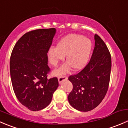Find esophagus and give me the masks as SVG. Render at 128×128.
Wrapping results in <instances>:
<instances>
[{"label": "esophagus", "instance_id": "esophagus-1", "mask_svg": "<svg viewBox=\"0 0 128 128\" xmlns=\"http://www.w3.org/2000/svg\"><path fill=\"white\" fill-rule=\"evenodd\" d=\"M67 79H68V78L66 76H59L58 78V81H59V83H60L64 81V80H67Z\"/></svg>", "mask_w": 128, "mask_h": 128}]
</instances>
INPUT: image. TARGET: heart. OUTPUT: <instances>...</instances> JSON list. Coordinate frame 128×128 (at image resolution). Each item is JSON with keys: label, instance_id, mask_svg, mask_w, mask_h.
Returning a JSON list of instances; mask_svg holds the SVG:
<instances>
[{"label": "heart", "instance_id": "1", "mask_svg": "<svg viewBox=\"0 0 128 128\" xmlns=\"http://www.w3.org/2000/svg\"><path fill=\"white\" fill-rule=\"evenodd\" d=\"M91 49L92 42L88 38L75 34L64 37L58 43L56 48H51L48 51L49 62L54 66L66 56L68 64H63L54 73L57 76L66 74L70 70V67L74 70L82 69L88 62Z\"/></svg>", "mask_w": 128, "mask_h": 128}]
</instances>
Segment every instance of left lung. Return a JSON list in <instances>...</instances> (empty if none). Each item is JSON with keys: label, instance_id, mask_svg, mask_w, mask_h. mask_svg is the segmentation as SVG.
<instances>
[{"label": "left lung", "instance_id": "left-lung-1", "mask_svg": "<svg viewBox=\"0 0 128 128\" xmlns=\"http://www.w3.org/2000/svg\"><path fill=\"white\" fill-rule=\"evenodd\" d=\"M91 58L79 73L68 78L73 85L68 96L69 104L83 112L92 110L107 93L111 69V57L104 42L97 34Z\"/></svg>", "mask_w": 128, "mask_h": 128}]
</instances>
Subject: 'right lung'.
I'll return each instance as SVG.
<instances>
[{"label":"right lung","mask_w":128,"mask_h":128,"mask_svg":"<svg viewBox=\"0 0 128 128\" xmlns=\"http://www.w3.org/2000/svg\"><path fill=\"white\" fill-rule=\"evenodd\" d=\"M55 28L30 31L16 42L10 59L12 87L19 102L30 111L46 108L59 86L57 78L48 79V54Z\"/></svg>","instance_id":"1"}]
</instances>
